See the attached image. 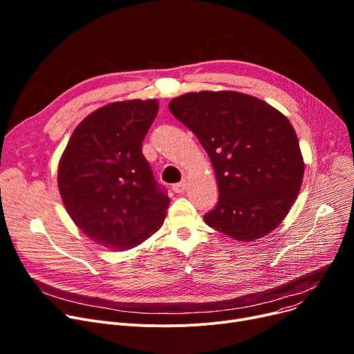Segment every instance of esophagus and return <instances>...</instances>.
Here are the masks:
<instances>
[{
  "label": "esophagus",
  "instance_id": "esophagus-1",
  "mask_svg": "<svg viewBox=\"0 0 354 354\" xmlns=\"http://www.w3.org/2000/svg\"><path fill=\"white\" fill-rule=\"evenodd\" d=\"M172 189H174V192H176V194L185 192V189H187V180H182V182L175 183L174 187H172Z\"/></svg>",
  "mask_w": 354,
  "mask_h": 354
}]
</instances>
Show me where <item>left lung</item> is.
<instances>
[{
    "mask_svg": "<svg viewBox=\"0 0 354 354\" xmlns=\"http://www.w3.org/2000/svg\"><path fill=\"white\" fill-rule=\"evenodd\" d=\"M169 110L195 133L214 166L219 198L203 215L207 224L243 243L280 225L304 175L290 120L238 91L187 93L171 100Z\"/></svg>",
    "mask_w": 354,
    "mask_h": 354,
    "instance_id": "8db88e82",
    "label": "left lung"
}]
</instances>
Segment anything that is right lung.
I'll use <instances>...</instances> for the list:
<instances>
[{"label":"right lung","instance_id":"add662e5","mask_svg":"<svg viewBox=\"0 0 354 354\" xmlns=\"http://www.w3.org/2000/svg\"><path fill=\"white\" fill-rule=\"evenodd\" d=\"M158 110V100L103 106L74 129L63 152L57 174L63 203L99 245L126 251L163 224L171 201L142 153Z\"/></svg>","mask_w":354,"mask_h":354}]
</instances>
